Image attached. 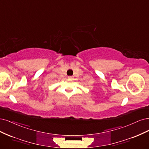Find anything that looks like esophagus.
Wrapping results in <instances>:
<instances>
[{
	"label": "esophagus",
	"instance_id": "esophagus-1",
	"mask_svg": "<svg viewBox=\"0 0 149 149\" xmlns=\"http://www.w3.org/2000/svg\"><path fill=\"white\" fill-rule=\"evenodd\" d=\"M68 78L70 79H73V77H72V76H68Z\"/></svg>",
	"mask_w": 149,
	"mask_h": 149
}]
</instances>
